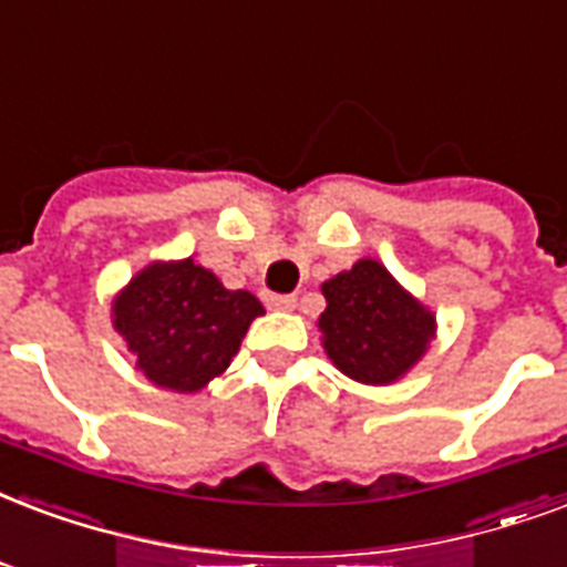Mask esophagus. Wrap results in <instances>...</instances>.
<instances>
[{"label":"esophagus","instance_id":"34e87169","mask_svg":"<svg viewBox=\"0 0 567 567\" xmlns=\"http://www.w3.org/2000/svg\"><path fill=\"white\" fill-rule=\"evenodd\" d=\"M265 302L276 312H291L293 306H297V297L293 293H265Z\"/></svg>","mask_w":567,"mask_h":567}]
</instances>
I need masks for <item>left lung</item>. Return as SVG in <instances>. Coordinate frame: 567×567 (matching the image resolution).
<instances>
[{
    "label": "left lung",
    "instance_id": "left-lung-1",
    "mask_svg": "<svg viewBox=\"0 0 567 567\" xmlns=\"http://www.w3.org/2000/svg\"><path fill=\"white\" fill-rule=\"evenodd\" d=\"M323 297L327 312L318 327L327 357L360 383L399 380L434 336V315L371 258L323 282Z\"/></svg>",
    "mask_w": 567,
    "mask_h": 567
}]
</instances>
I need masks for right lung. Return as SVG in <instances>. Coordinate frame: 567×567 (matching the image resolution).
<instances>
[{
    "instance_id": "add662e5",
    "label": "right lung",
    "mask_w": 567,
    "mask_h": 567,
    "mask_svg": "<svg viewBox=\"0 0 567 567\" xmlns=\"http://www.w3.org/2000/svg\"><path fill=\"white\" fill-rule=\"evenodd\" d=\"M142 374L172 392H198L223 374L249 323L265 312L249 291H228L193 258L145 267L112 306Z\"/></svg>"
}]
</instances>
